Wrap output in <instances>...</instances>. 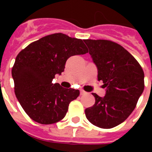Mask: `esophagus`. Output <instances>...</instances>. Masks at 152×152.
<instances>
[{
	"mask_svg": "<svg viewBox=\"0 0 152 152\" xmlns=\"http://www.w3.org/2000/svg\"><path fill=\"white\" fill-rule=\"evenodd\" d=\"M84 94H86L85 91H83V90H81L80 91V95H84Z\"/></svg>",
	"mask_w": 152,
	"mask_h": 152,
	"instance_id": "esophagus-1",
	"label": "esophagus"
}]
</instances>
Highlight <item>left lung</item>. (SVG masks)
Here are the masks:
<instances>
[{
    "label": "left lung",
    "instance_id": "8db88e82",
    "mask_svg": "<svg viewBox=\"0 0 152 152\" xmlns=\"http://www.w3.org/2000/svg\"><path fill=\"white\" fill-rule=\"evenodd\" d=\"M84 42L98 69L106 95L95 98L94 106L85 110L91 124L111 129L125 121L134 110L144 89V73L135 57L119 44L109 40L86 39Z\"/></svg>",
    "mask_w": 152,
    "mask_h": 152
}]
</instances>
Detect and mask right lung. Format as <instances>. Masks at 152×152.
Here are the masks:
<instances>
[{
  "instance_id": "add662e5",
  "label": "right lung",
  "mask_w": 152,
  "mask_h": 152,
  "mask_svg": "<svg viewBox=\"0 0 152 152\" xmlns=\"http://www.w3.org/2000/svg\"><path fill=\"white\" fill-rule=\"evenodd\" d=\"M88 52L82 39L56 33L32 42L19 53L12 69L15 94L32 120L50 125L64 118L69 103L80 95V91L62 88L53 80L64 72L71 56Z\"/></svg>"
}]
</instances>
